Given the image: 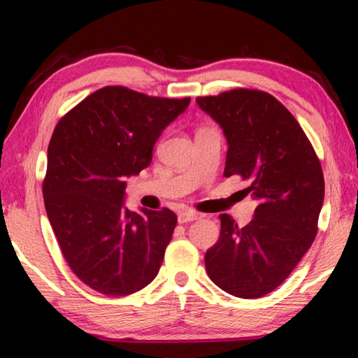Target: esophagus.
<instances>
[{"label": "esophagus", "mask_w": 358, "mask_h": 358, "mask_svg": "<svg viewBox=\"0 0 358 358\" xmlns=\"http://www.w3.org/2000/svg\"><path fill=\"white\" fill-rule=\"evenodd\" d=\"M199 217L197 213H194V211H181L178 215V222L180 224H186V222H192L196 221Z\"/></svg>", "instance_id": "34e87169"}]
</instances>
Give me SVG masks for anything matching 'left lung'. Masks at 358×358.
<instances>
[{
    "label": "left lung",
    "instance_id": "left-lung-1",
    "mask_svg": "<svg viewBox=\"0 0 358 358\" xmlns=\"http://www.w3.org/2000/svg\"><path fill=\"white\" fill-rule=\"evenodd\" d=\"M196 102L227 138L224 177L240 175L257 201L245 227L220 216V240L205 252V268L224 292L259 299L284 282L316 238L322 167L299 121L271 94L237 88Z\"/></svg>",
    "mask_w": 358,
    "mask_h": 358
}]
</instances>
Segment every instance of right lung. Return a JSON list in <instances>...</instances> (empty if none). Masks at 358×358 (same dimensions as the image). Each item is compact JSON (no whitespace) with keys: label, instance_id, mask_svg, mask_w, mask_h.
I'll list each match as a JSON object with an SVG mask.
<instances>
[{"label":"right lung","instance_id":"add662e5","mask_svg":"<svg viewBox=\"0 0 358 358\" xmlns=\"http://www.w3.org/2000/svg\"><path fill=\"white\" fill-rule=\"evenodd\" d=\"M189 102L104 87L55 126L42 183L45 211L72 273L96 292L134 294L159 271L177 215L126 208L124 178L150 166L161 132Z\"/></svg>","mask_w":358,"mask_h":358}]
</instances>
